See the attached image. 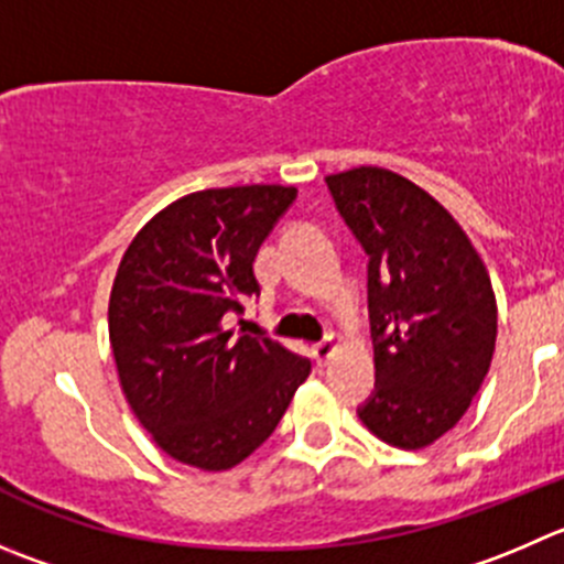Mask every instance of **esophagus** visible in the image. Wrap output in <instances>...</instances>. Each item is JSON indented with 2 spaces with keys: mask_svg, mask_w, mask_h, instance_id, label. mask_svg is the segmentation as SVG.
<instances>
[{
  "mask_svg": "<svg viewBox=\"0 0 564 564\" xmlns=\"http://www.w3.org/2000/svg\"><path fill=\"white\" fill-rule=\"evenodd\" d=\"M337 348H340V343H337L335 337H326V340L315 343V346H313V357H315V362H321V366H324V362H329V359L335 357Z\"/></svg>",
  "mask_w": 564,
  "mask_h": 564,
  "instance_id": "obj_1",
  "label": "esophagus"
}]
</instances>
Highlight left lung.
Masks as SVG:
<instances>
[{
	"instance_id": "left-lung-1",
	"label": "left lung",
	"mask_w": 564,
	"mask_h": 564,
	"mask_svg": "<svg viewBox=\"0 0 564 564\" xmlns=\"http://www.w3.org/2000/svg\"><path fill=\"white\" fill-rule=\"evenodd\" d=\"M368 254L377 390L359 421L388 446H432L457 426L496 351L490 276L465 229L423 187L359 165L326 176Z\"/></svg>"
}]
</instances>
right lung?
<instances>
[{"instance_id":"add662e5","label":"right lung","mask_w":564,"mask_h":564,"mask_svg":"<svg viewBox=\"0 0 564 564\" xmlns=\"http://www.w3.org/2000/svg\"><path fill=\"white\" fill-rule=\"evenodd\" d=\"M296 187H210L176 198L132 238L112 279L110 346L132 412L176 463L229 470L285 415L307 357L224 318L260 293L254 260Z\"/></svg>"}]
</instances>
